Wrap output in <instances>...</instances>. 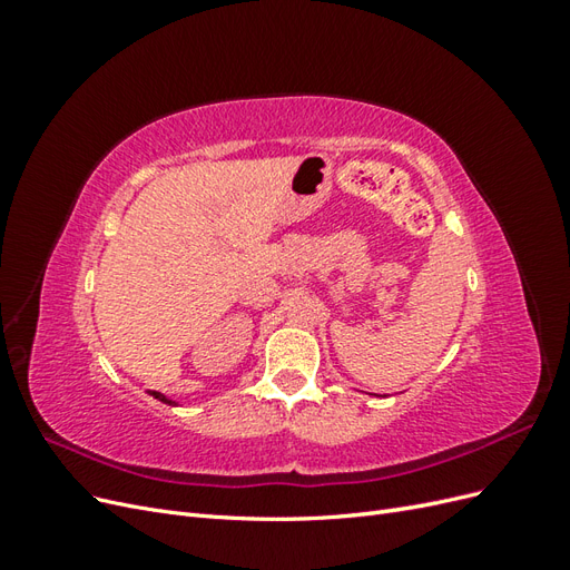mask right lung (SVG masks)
I'll list each match as a JSON object with an SVG mask.
<instances>
[{
  "label": "right lung",
  "instance_id": "right-lung-1",
  "mask_svg": "<svg viewBox=\"0 0 570 570\" xmlns=\"http://www.w3.org/2000/svg\"><path fill=\"white\" fill-rule=\"evenodd\" d=\"M154 400H159V402H164V404H168V406H178V402L176 400H170V396H166V394H161V392H149Z\"/></svg>",
  "mask_w": 570,
  "mask_h": 570
}]
</instances>
